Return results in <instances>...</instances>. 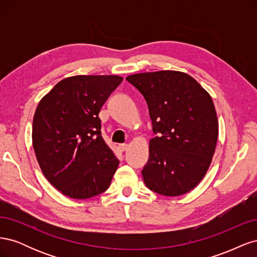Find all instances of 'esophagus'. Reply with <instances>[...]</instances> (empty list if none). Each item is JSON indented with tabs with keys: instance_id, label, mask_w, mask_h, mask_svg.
Masks as SVG:
<instances>
[{
	"instance_id": "esophagus-1",
	"label": "esophagus",
	"mask_w": 257,
	"mask_h": 257,
	"mask_svg": "<svg viewBox=\"0 0 257 257\" xmlns=\"http://www.w3.org/2000/svg\"><path fill=\"white\" fill-rule=\"evenodd\" d=\"M128 148V145H126V144H120L119 146H118V149L121 151V152H123V151H125L126 149Z\"/></svg>"
}]
</instances>
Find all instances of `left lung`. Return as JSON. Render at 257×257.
<instances>
[{"label":"left lung","mask_w":257,"mask_h":257,"mask_svg":"<svg viewBox=\"0 0 257 257\" xmlns=\"http://www.w3.org/2000/svg\"><path fill=\"white\" fill-rule=\"evenodd\" d=\"M126 80L144 95L158 135L142 170L147 188L164 196L190 192L205 177L219 136L211 96L182 72L141 73Z\"/></svg>","instance_id":"left-lung-1"}]
</instances>
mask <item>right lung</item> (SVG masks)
<instances>
[{
    "label": "right lung",
    "mask_w": 257,
    "mask_h": 257,
    "mask_svg": "<svg viewBox=\"0 0 257 257\" xmlns=\"http://www.w3.org/2000/svg\"><path fill=\"white\" fill-rule=\"evenodd\" d=\"M123 78L68 77L38 103L32 142L47 180L62 194L87 199L105 192L119 165L100 133L98 113Z\"/></svg>",
    "instance_id": "obj_1"
}]
</instances>
